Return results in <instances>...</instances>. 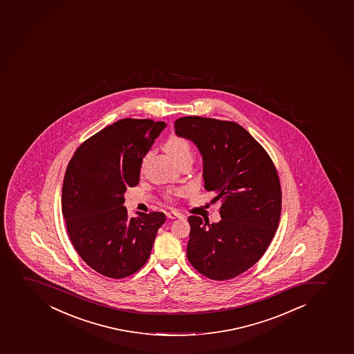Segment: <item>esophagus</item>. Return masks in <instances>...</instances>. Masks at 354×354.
I'll use <instances>...</instances> for the list:
<instances>
[{
    "instance_id": "1",
    "label": "esophagus",
    "mask_w": 354,
    "mask_h": 354,
    "mask_svg": "<svg viewBox=\"0 0 354 354\" xmlns=\"http://www.w3.org/2000/svg\"><path fill=\"white\" fill-rule=\"evenodd\" d=\"M166 216H167V218L171 219L181 218V217H183L181 214H179V212H168L167 214H166Z\"/></svg>"
}]
</instances>
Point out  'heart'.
I'll list each match as a JSON object with an SVG mask.
<instances>
[{
	"instance_id": "b5f03b06",
	"label": "heart",
	"mask_w": 354,
	"mask_h": 354,
	"mask_svg": "<svg viewBox=\"0 0 354 354\" xmlns=\"http://www.w3.org/2000/svg\"><path fill=\"white\" fill-rule=\"evenodd\" d=\"M164 149L178 164L186 159H192L193 149L186 138L179 135H171L165 142Z\"/></svg>"
}]
</instances>
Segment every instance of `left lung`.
I'll return each instance as SVG.
<instances>
[{
	"label": "left lung",
	"mask_w": 354,
	"mask_h": 354,
	"mask_svg": "<svg viewBox=\"0 0 354 354\" xmlns=\"http://www.w3.org/2000/svg\"><path fill=\"white\" fill-rule=\"evenodd\" d=\"M175 133L190 139L203 158L205 188L222 198L218 223L189 216L187 258L205 277L230 280L265 254L281 216L280 179L266 152L230 120L180 117Z\"/></svg>",
	"instance_id": "1"
}]
</instances>
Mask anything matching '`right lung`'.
<instances>
[{"mask_svg": "<svg viewBox=\"0 0 354 354\" xmlns=\"http://www.w3.org/2000/svg\"><path fill=\"white\" fill-rule=\"evenodd\" d=\"M164 122L124 118L84 140L66 168L62 210L81 259L103 277L123 279L149 260L162 212L129 217L124 193L139 183L142 158Z\"/></svg>", "mask_w": 354, "mask_h": 354, "instance_id": "obj_1", "label": "right lung"}]
</instances>
